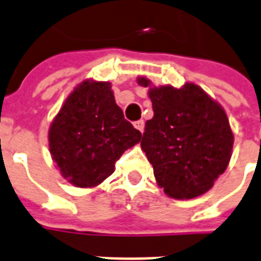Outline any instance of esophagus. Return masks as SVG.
Segmentation results:
<instances>
[{
    "mask_svg": "<svg viewBox=\"0 0 261 261\" xmlns=\"http://www.w3.org/2000/svg\"><path fill=\"white\" fill-rule=\"evenodd\" d=\"M134 127L135 128H137V130H139L141 131V133H143V130H145V122H143V120H137V122H135L134 123Z\"/></svg>",
    "mask_w": 261,
    "mask_h": 261,
    "instance_id": "obj_1",
    "label": "esophagus"
}]
</instances>
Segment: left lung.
<instances>
[{"instance_id": "obj_1", "label": "left lung", "mask_w": 261, "mask_h": 261, "mask_svg": "<svg viewBox=\"0 0 261 261\" xmlns=\"http://www.w3.org/2000/svg\"><path fill=\"white\" fill-rule=\"evenodd\" d=\"M149 87L152 119L147 120L141 147L160 188L171 198L190 200L212 189L232 156L233 133L221 106L200 86Z\"/></svg>"}]
</instances>
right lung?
<instances>
[{"label": "right lung", "instance_id": "right-lung-1", "mask_svg": "<svg viewBox=\"0 0 261 261\" xmlns=\"http://www.w3.org/2000/svg\"><path fill=\"white\" fill-rule=\"evenodd\" d=\"M142 134L124 119L110 82L75 87L48 131L49 151L61 175L76 188H94L115 170L119 156Z\"/></svg>", "mask_w": 261, "mask_h": 261}]
</instances>
